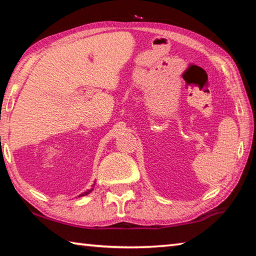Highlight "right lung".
<instances>
[{"label": "right lung", "mask_w": 256, "mask_h": 256, "mask_svg": "<svg viewBox=\"0 0 256 256\" xmlns=\"http://www.w3.org/2000/svg\"><path fill=\"white\" fill-rule=\"evenodd\" d=\"M94 184H96V183H94ZM94 184L92 185V188H90V190H86V192H84V193H82V194H80V196H86V194H89L90 192H92V190H94Z\"/></svg>", "instance_id": "right-lung-1"}]
</instances>
